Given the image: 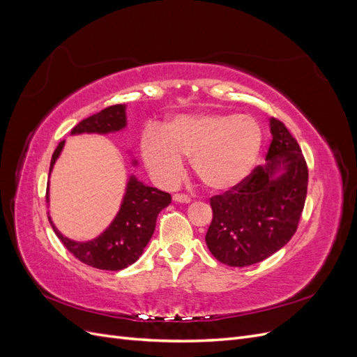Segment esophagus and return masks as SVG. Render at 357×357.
Instances as JSON below:
<instances>
[{
  "label": "esophagus",
  "instance_id": "obj_1",
  "mask_svg": "<svg viewBox=\"0 0 357 357\" xmlns=\"http://www.w3.org/2000/svg\"><path fill=\"white\" fill-rule=\"evenodd\" d=\"M172 201L181 202V204H189L192 199H190L188 195H183V193H176V195L172 197Z\"/></svg>",
  "mask_w": 357,
  "mask_h": 357
}]
</instances>
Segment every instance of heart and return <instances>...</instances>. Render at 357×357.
<instances>
[{"label": "heart", "mask_w": 357, "mask_h": 357, "mask_svg": "<svg viewBox=\"0 0 357 357\" xmlns=\"http://www.w3.org/2000/svg\"><path fill=\"white\" fill-rule=\"evenodd\" d=\"M264 131L256 119L222 112L177 114L162 126L144 129L139 149L150 176L172 188L193 172L213 192L234 190L248 178L261 156Z\"/></svg>", "instance_id": "b5f03b06"}]
</instances>
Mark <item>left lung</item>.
Listing matches in <instances>:
<instances>
[{
  "instance_id": "1",
  "label": "left lung",
  "mask_w": 357,
  "mask_h": 357,
  "mask_svg": "<svg viewBox=\"0 0 357 357\" xmlns=\"http://www.w3.org/2000/svg\"><path fill=\"white\" fill-rule=\"evenodd\" d=\"M273 139L265 164L241 186L213 197L205 235L211 255L228 266L265 261L295 235L307 198L308 168L284 123L269 119Z\"/></svg>"
}]
</instances>
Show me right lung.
Returning <instances> with one entry per match:
<instances>
[{
	"label": "right lung",
	"mask_w": 357,
	"mask_h": 357,
	"mask_svg": "<svg viewBox=\"0 0 357 357\" xmlns=\"http://www.w3.org/2000/svg\"><path fill=\"white\" fill-rule=\"evenodd\" d=\"M126 125V105L117 104L83 119L77 126L73 128L71 135L116 134L123 131ZM63 146H66V142H61L53 152L49 177L62 153ZM128 153L131 155L132 167H137L138 160L132 156L131 150H128ZM46 199L49 204V183ZM169 204V193L147 186L146 183L139 181L134 174H131L128 177L121 207H119L114 219L95 238L88 241L71 240L56 228L49 213L47 218L58 238L80 262L98 269H105V271H121V269L137 262L138 257L143 255L146 245L155 232L158 214Z\"/></svg>",
	"instance_id": "add662e5"
}]
</instances>
